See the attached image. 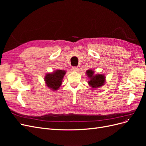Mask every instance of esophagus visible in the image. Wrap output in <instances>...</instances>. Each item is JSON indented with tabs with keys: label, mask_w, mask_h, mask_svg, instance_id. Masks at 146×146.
<instances>
[{
	"label": "esophagus",
	"mask_w": 146,
	"mask_h": 146,
	"mask_svg": "<svg viewBox=\"0 0 146 146\" xmlns=\"http://www.w3.org/2000/svg\"><path fill=\"white\" fill-rule=\"evenodd\" d=\"M78 68L77 67H72V70H73V71H77V70H78Z\"/></svg>",
	"instance_id": "34e87169"
}]
</instances>
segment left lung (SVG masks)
Masks as SVG:
<instances>
[{
	"label": "left lung",
	"mask_w": 146,
	"mask_h": 146,
	"mask_svg": "<svg viewBox=\"0 0 146 146\" xmlns=\"http://www.w3.org/2000/svg\"><path fill=\"white\" fill-rule=\"evenodd\" d=\"M86 74L89 78V81L88 83L92 89L100 88V86L105 84L106 77L104 74H94V72L92 69H88L86 70Z\"/></svg>",
	"instance_id": "obj_1"
}]
</instances>
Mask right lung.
<instances>
[{"label":"right lung","instance_id":"add662e5","mask_svg":"<svg viewBox=\"0 0 146 146\" xmlns=\"http://www.w3.org/2000/svg\"><path fill=\"white\" fill-rule=\"evenodd\" d=\"M65 74V70L60 69L56 70L52 73L47 74L44 78L46 86L53 91H57L61 85Z\"/></svg>","mask_w":146,"mask_h":146}]
</instances>
